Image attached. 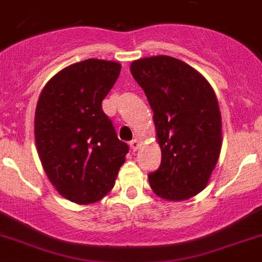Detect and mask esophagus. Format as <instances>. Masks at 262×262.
<instances>
[{
  "label": "esophagus",
  "instance_id": "34e87169",
  "mask_svg": "<svg viewBox=\"0 0 262 262\" xmlns=\"http://www.w3.org/2000/svg\"><path fill=\"white\" fill-rule=\"evenodd\" d=\"M139 146H140V143L138 139H133L131 142H129V147H131V150L133 151L138 150V148H139Z\"/></svg>",
  "mask_w": 262,
  "mask_h": 262
}]
</instances>
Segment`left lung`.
Instances as JSON below:
<instances>
[{
  "label": "left lung",
  "instance_id": "8db88e82",
  "mask_svg": "<svg viewBox=\"0 0 262 262\" xmlns=\"http://www.w3.org/2000/svg\"><path fill=\"white\" fill-rule=\"evenodd\" d=\"M131 73L154 112L161 166L148 174L163 200L183 201L206 187L221 151V112L200 72L170 56L136 60Z\"/></svg>",
  "mask_w": 262,
  "mask_h": 262
}]
</instances>
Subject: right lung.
<instances>
[{"label": "right lung", "instance_id": "add662e5", "mask_svg": "<svg viewBox=\"0 0 262 262\" xmlns=\"http://www.w3.org/2000/svg\"><path fill=\"white\" fill-rule=\"evenodd\" d=\"M119 73V62L88 58L60 71L38 97L41 163L58 193L76 204H94L114 187L129 150L101 108Z\"/></svg>", "mask_w": 262, "mask_h": 262}]
</instances>
